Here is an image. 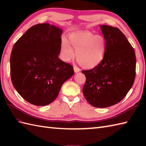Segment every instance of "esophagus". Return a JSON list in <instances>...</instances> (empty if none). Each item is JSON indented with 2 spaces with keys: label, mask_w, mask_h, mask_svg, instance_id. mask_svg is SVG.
Wrapping results in <instances>:
<instances>
[{
  "label": "esophagus",
  "mask_w": 146,
  "mask_h": 146,
  "mask_svg": "<svg viewBox=\"0 0 146 146\" xmlns=\"http://www.w3.org/2000/svg\"><path fill=\"white\" fill-rule=\"evenodd\" d=\"M73 68H74V71H75V73H78V72H79V71H80V68H78V67H76V66H74Z\"/></svg>",
  "instance_id": "esophagus-1"
}]
</instances>
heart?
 Masks as SVG:
<instances>
[{
    "label": "heart",
    "instance_id": "heart-1",
    "mask_svg": "<svg viewBox=\"0 0 146 146\" xmlns=\"http://www.w3.org/2000/svg\"><path fill=\"white\" fill-rule=\"evenodd\" d=\"M69 44L66 40L61 43L62 59L69 61L76 52L77 61L86 69H92L100 64L105 58L107 41L103 36L95 35L90 31L74 33L69 36Z\"/></svg>",
    "mask_w": 146,
    "mask_h": 146
}]
</instances>
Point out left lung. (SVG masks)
Masks as SVG:
<instances>
[{
	"instance_id": "left-lung-1",
	"label": "left lung",
	"mask_w": 146,
	"mask_h": 146,
	"mask_svg": "<svg viewBox=\"0 0 146 146\" xmlns=\"http://www.w3.org/2000/svg\"><path fill=\"white\" fill-rule=\"evenodd\" d=\"M107 41L105 58L97 67L83 70V93L92 106L106 108L124 98L134 84L136 58L134 48L117 27L100 26Z\"/></svg>"
}]
</instances>
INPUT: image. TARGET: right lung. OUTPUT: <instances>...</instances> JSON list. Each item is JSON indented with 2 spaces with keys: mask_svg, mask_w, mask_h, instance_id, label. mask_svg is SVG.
<instances>
[{
  "mask_svg": "<svg viewBox=\"0 0 146 146\" xmlns=\"http://www.w3.org/2000/svg\"><path fill=\"white\" fill-rule=\"evenodd\" d=\"M63 30L48 23L32 26L15 43L10 58L12 83L22 97L36 106L52 103L73 68L58 58Z\"/></svg>",
  "mask_w": 146,
  "mask_h": 146,
  "instance_id": "1",
  "label": "right lung"
}]
</instances>
